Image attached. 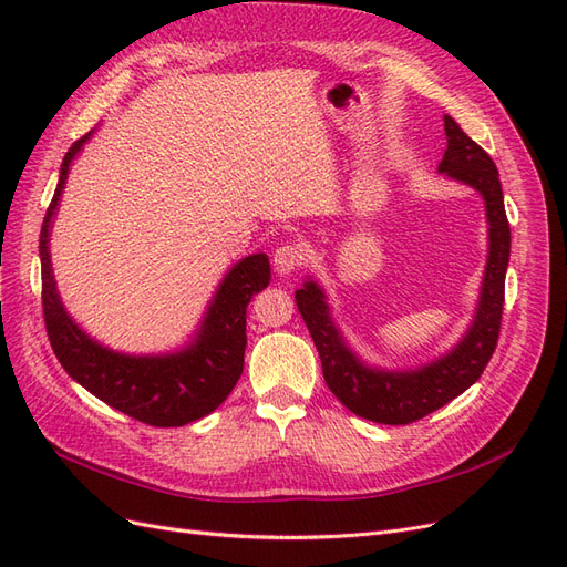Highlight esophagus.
Segmentation results:
<instances>
[{"label":"esophagus","instance_id":"34e87169","mask_svg":"<svg viewBox=\"0 0 567 567\" xmlns=\"http://www.w3.org/2000/svg\"><path fill=\"white\" fill-rule=\"evenodd\" d=\"M305 246L300 244H281L277 250H274V269H277L279 274H290L293 269H298L305 260Z\"/></svg>","mask_w":567,"mask_h":567}]
</instances>
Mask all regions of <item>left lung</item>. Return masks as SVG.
<instances>
[{
	"instance_id": "8db88e82",
	"label": "left lung",
	"mask_w": 567,
	"mask_h": 567,
	"mask_svg": "<svg viewBox=\"0 0 567 567\" xmlns=\"http://www.w3.org/2000/svg\"><path fill=\"white\" fill-rule=\"evenodd\" d=\"M447 151L440 163V173L471 184L485 198L489 221V255L483 279V293L475 321L458 346L437 362L419 371L388 373L367 369L346 348L329 317L321 288L307 281L298 293V310L310 329L321 357L323 381L352 414L385 425H409L466 392L494 354L499 340L504 315V286L511 255V229L504 210L499 173L483 146H477L450 115H444Z\"/></svg>"
}]
</instances>
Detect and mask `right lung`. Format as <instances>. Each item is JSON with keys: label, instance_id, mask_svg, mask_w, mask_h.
<instances>
[{"label": "right lung", "instance_id": "add662e5", "mask_svg": "<svg viewBox=\"0 0 567 567\" xmlns=\"http://www.w3.org/2000/svg\"><path fill=\"white\" fill-rule=\"evenodd\" d=\"M87 140L90 134H84L68 148L56 194L49 203L40 234L42 312L51 350L73 381L134 421L153 427H177L198 421L225 402L241 379L246 310L252 296L269 286V260L265 252H257L227 274L203 319L198 338L186 350L167 357H127L101 348L65 315L51 277L47 246L51 215L59 205L68 167Z\"/></svg>", "mask_w": 567, "mask_h": 567}]
</instances>
